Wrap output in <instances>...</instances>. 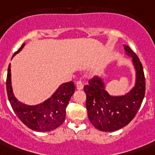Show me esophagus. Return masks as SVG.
<instances>
[{
  "mask_svg": "<svg viewBox=\"0 0 155 155\" xmlns=\"http://www.w3.org/2000/svg\"><path fill=\"white\" fill-rule=\"evenodd\" d=\"M76 88L78 90H82L84 88V84L80 80H78L76 82Z\"/></svg>",
  "mask_w": 155,
  "mask_h": 155,
  "instance_id": "1",
  "label": "esophagus"
}]
</instances>
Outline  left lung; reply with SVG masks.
Masks as SVG:
<instances>
[{"mask_svg":"<svg viewBox=\"0 0 155 155\" xmlns=\"http://www.w3.org/2000/svg\"><path fill=\"white\" fill-rule=\"evenodd\" d=\"M123 47L125 54L132 58L134 86L124 95H110L106 91L103 78L96 75L84 88L89 120L95 128L104 132H113L127 125L137 113L145 97L146 81L142 63L130 47Z\"/></svg>","mask_w":155,"mask_h":155,"instance_id":"obj_1","label":"left lung"}]
</instances>
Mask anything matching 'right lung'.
Listing matches in <instances>:
<instances>
[{
	"mask_svg": "<svg viewBox=\"0 0 155 155\" xmlns=\"http://www.w3.org/2000/svg\"><path fill=\"white\" fill-rule=\"evenodd\" d=\"M25 43L13 54V57L22 50ZM7 94L12 108L24 125L38 132L51 131L61 125L65 120L66 108L71 97L75 92L73 81L59 85L52 96L42 103L29 105L19 101L13 94L11 81V65L9 64L6 80Z\"/></svg>",
	"mask_w": 155,
	"mask_h": 155,
	"instance_id": "1",
	"label": "right lung"
}]
</instances>
